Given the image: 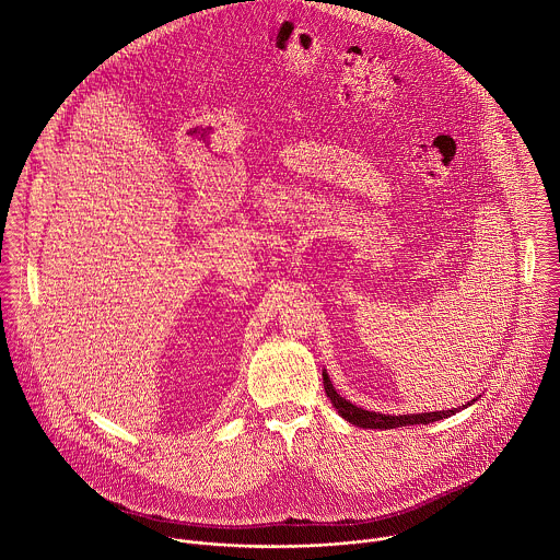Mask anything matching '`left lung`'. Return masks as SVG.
<instances>
[{"label": "left lung", "mask_w": 560, "mask_h": 560, "mask_svg": "<svg viewBox=\"0 0 560 560\" xmlns=\"http://www.w3.org/2000/svg\"><path fill=\"white\" fill-rule=\"evenodd\" d=\"M324 387H326V394L332 401V406L337 408V412L352 425L357 428H365V430H392V428H406V425H428V423H434V421H441V419H447L460 410H465L467 406H471L476 398H471V401H467V406H460V408H452V410H441V412H421V415H381V412H370V410H363V408H357L354 404L346 401V398L335 389L328 372L324 370Z\"/></svg>", "instance_id": "8db88e82"}]
</instances>
